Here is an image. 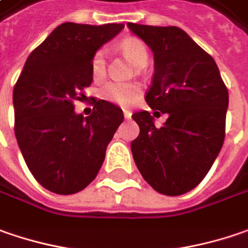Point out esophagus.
<instances>
[{
    "label": "esophagus",
    "instance_id": "34e87169",
    "mask_svg": "<svg viewBox=\"0 0 248 248\" xmlns=\"http://www.w3.org/2000/svg\"><path fill=\"white\" fill-rule=\"evenodd\" d=\"M123 113H124V117L127 118V120L131 118V116H132V113H131L130 110H123Z\"/></svg>",
    "mask_w": 248,
    "mask_h": 248
}]
</instances>
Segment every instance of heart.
<instances>
[{
	"label": "heart",
	"mask_w": 248,
	"mask_h": 248,
	"mask_svg": "<svg viewBox=\"0 0 248 248\" xmlns=\"http://www.w3.org/2000/svg\"><path fill=\"white\" fill-rule=\"evenodd\" d=\"M120 51L131 64L135 67H143L148 61V48L141 39L138 37H127L118 44ZM91 68L94 79H102L106 75V51L103 48L97 50L92 57ZM140 93V88L135 83L128 82H107L102 88L103 97L121 106L131 105Z\"/></svg>",
	"instance_id": "b5f03b06"
}]
</instances>
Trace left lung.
Masks as SVG:
<instances>
[{
    "instance_id": "obj_1",
    "label": "left lung",
    "mask_w": 248,
    "mask_h": 248,
    "mask_svg": "<svg viewBox=\"0 0 248 248\" xmlns=\"http://www.w3.org/2000/svg\"><path fill=\"white\" fill-rule=\"evenodd\" d=\"M127 25L155 57L145 100L152 110L169 114L160 128L149 111L132 114L140 125L131 142L132 156L154 190L181 195L202 181L223 145L228 88L214 58L183 29Z\"/></svg>"
}]
</instances>
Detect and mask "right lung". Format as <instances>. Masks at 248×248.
Listing matches in <instances>:
<instances>
[{"label": "right lung", "instance_id": "obj_1", "mask_svg": "<svg viewBox=\"0 0 248 248\" xmlns=\"http://www.w3.org/2000/svg\"><path fill=\"white\" fill-rule=\"evenodd\" d=\"M123 23L67 22L28 57L14 86L15 137L33 177L48 191L69 195L97 176L123 110L94 100L91 116L74 111L93 81L91 61Z\"/></svg>", "mask_w": 248, "mask_h": 248}]
</instances>
